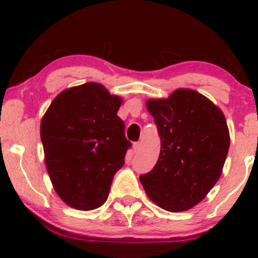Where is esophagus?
<instances>
[{
	"instance_id": "obj_1",
	"label": "esophagus",
	"mask_w": 258,
	"mask_h": 258,
	"mask_svg": "<svg viewBox=\"0 0 258 258\" xmlns=\"http://www.w3.org/2000/svg\"><path fill=\"white\" fill-rule=\"evenodd\" d=\"M139 149H141V142H136V143H133V152L137 153Z\"/></svg>"
}]
</instances>
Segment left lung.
Segmentation results:
<instances>
[{
    "instance_id": "8db88e82",
    "label": "left lung",
    "mask_w": 258,
    "mask_h": 258,
    "mask_svg": "<svg viewBox=\"0 0 258 258\" xmlns=\"http://www.w3.org/2000/svg\"><path fill=\"white\" fill-rule=\"evenodd\" d=\"M147 109L161 148L150 172L141 174L148 197L170 212L191 209L220 179L229 149V131L220 109L199 92L180 88Z\"/></svg>"
}]
</instances>
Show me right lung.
Instances as JSON below:
<instances>
[{
    "mask_svg": "<svg viewBox=\"0 0 258 258\" xmlns=\"http://www.w3.org/2000/svg\"><path fill=\"white\" fill-rule=\"evenodd\" d=\"M121 98L87 82L58 94L41 121L49 178L60 199L78 210L105 203L114 174L132 146L117 116Z\"/></svg>",
    "mask_w": 258,
    "mask_h": 258,
    "instance_id": "1",
    "label": "right lung"
}]
</instances>
